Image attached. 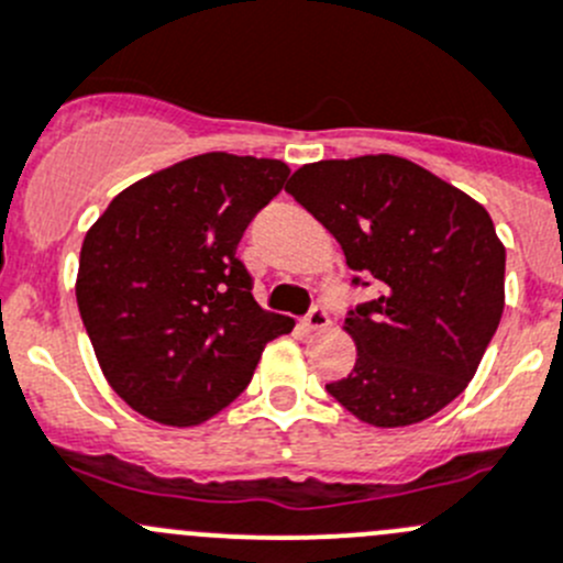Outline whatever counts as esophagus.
I'll return each instance as SVG.
<instances>
[{
    "label": "esophagus",
    "instance_id": "1",
    "mask_svg": "<svg viewBox=\"0 0 563 563\" xmlns=\"http://www.w3.org/2000/svg\"><path fill=\"white\" fill-rule=\"evenodd\" d=\"M303 325H307L309 331H323L325 325H329V312H325L323 307H314L312 312L303 318Z\"/></svg>",
    "mask_w": 563,
    "mask_h": 563
}]
</instances>
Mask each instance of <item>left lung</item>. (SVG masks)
Returning a JSON list of instances; mask_svg holds the SVG:
<instances>
[{
	"mask_svg": "<svg viewBox=\"0 0 563 563\" xmlns=\"http://www.w3.org/2000/svg\"><path fill=\"white\" fill-rule=\"evenodd\" d=\"M287 192L382 290L342 325L356 365L325 389L376 428L445 409L478 371L506 307V245L489 212L393 154L303 165Z\"/></svg>",
	"mask_w": 563,
	"mask_h": 563,
	"instance_id": "obj_1",
	"label": "left lung"
}]
</instances>
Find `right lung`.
I'll return each instance as SVG.
<instances>
[{"instance_id": "add662e5", "label": "right lung", "mask_w": 563, "mask_h": 563, "mask_svg": "<svg viewBox=\"0 0 563 563\" xmlns=\"http://www.w3.org/2000/svg\"><path fill=\"white\" fill-rule=\"evenodd\" d=\"M287 176L282 159L198 154L118 192L88 229L77 307L107 384L137 415L201 426L292 331L296 320L254 301L234 256Z\"/></svg>"}]
</instances>
